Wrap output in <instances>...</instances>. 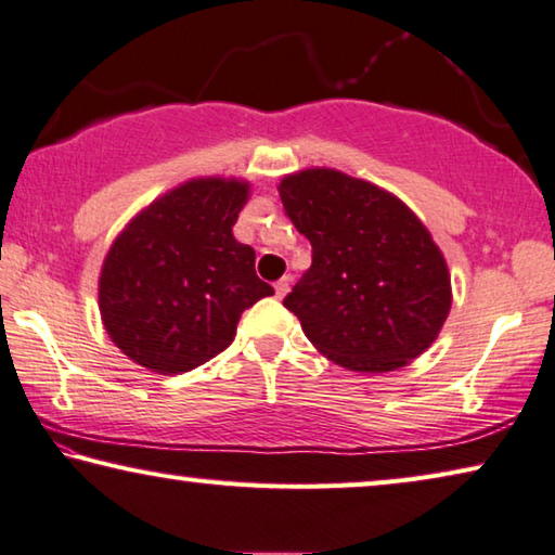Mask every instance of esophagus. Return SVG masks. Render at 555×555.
<instances>
[{"mask_svg":"<svg viewBox=\"0 0 555 555\" xmlns=\"http://www.w3.org/2000/svg\"><path fill=\"white\" fill-rule=\"evenodd\" d=\"M289 285H293V278H289V275L280 278L278 283H275V297H278V299H283V297L289 293Z\"/></svg>","mask_w":555,"mask_h":555,"instance_id":"1","label":"esophagus"}]
</instances>
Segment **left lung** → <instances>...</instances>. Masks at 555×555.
<instances>
[{"label":"left lung","instance_id":"left-lung-1","mask_svg":"<svg viewBox=\"0 0 555 555\" xmlns=\"http://www.w3.org/2000/svg\"><path fill=\"white\" fill-rule=\"evenodd\" d=\"M312 266L285 307L326 359L359 374L403 369L450 314V270L401 198L366 179L312 167L278 186Z\"/></svg>","mask_w":555,"mask_h":555}]
</instances>
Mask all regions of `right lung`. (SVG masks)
Segmentation results:
<instances>
[{"label":"right lung","instance_id":"right-lung-1","mask_svg":"<svg viewBox=\"0 0 555 555\" xmlns=\"http://www.w3.org/2000/svg\"><path fill=\"white\" fill-rule=\"evenodd\" d=\"M248 196L243 179H189L113 241L98 307L125 357L154 374H184L229 347L241 314L272 295L256 275V250L233 238Z\"/></svg>","mask_w":555,"mask_h":555}]
</instances>
